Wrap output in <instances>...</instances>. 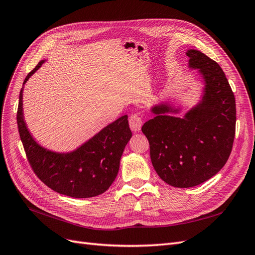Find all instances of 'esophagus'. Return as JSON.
Instances as JSON below:
<instances>
[{
    "mask_svg": "<svg viewBox=\"0 0 255 255\" xmlns=\"http://www.w3.org/2000/svg\"><path fill=\"white\" fill-rule=\"evenodd\" d=\"M128 123H129V128L133 130V132H139V130L141 129V126H142V119L139 117V116L134 115L129 118Z\"/></svg>",
    "mask_w": 255,
    "mask_h": 255,
    "instance_id": "obj_1",
    "label": "esophagus"
}]
</instances>
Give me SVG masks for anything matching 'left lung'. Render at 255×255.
Here are the masks:
<instances>
[{
  "label": "left lung",
  "mask_w": 255,
  "mask_h": 255,
  "mask_svg": "<svg viewBox=\"0 0 255 255\" xmlns=\"http://www.w3.org/2000/svg\"><path fill=\"white\" fill-rule=\"evenodd\" d=\"M188 68L203 82L199 101L185 113L171 101L153 104L154 117L142 126L152 165L161 180L188 188L210 180L226 165L232 151L235 98L221 67L198 50H187Z\"/></svg>",
  "instance_id": "8db88e82"
}]
</instances>
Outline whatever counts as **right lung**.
Wrapping results in <instances>:
<instances>
[{
  "label": "right lung",
  "instance_id": "right-lung-1",
  "mask_svg": "<svg viewBox=\"0 0 255 255\" xmlns=\"http://www.w3.org/2000/svg\"><path fill=\"white\" fill-rule=\"evenodd\" d=\"M44 61L27 74L19 96L17 123L27 159L36 175L60 195L79 199L101 195L117 176L122 153L132 137L128 116L110 123L72 151L57 152L41 145L24 120L23 89Z\"/></svg>",
  "mask_w": 255,
  "mask_h": 255
}]
</instances>
